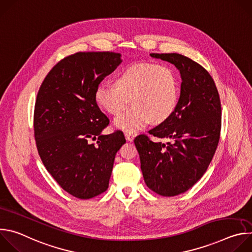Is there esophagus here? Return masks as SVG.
Returning <instances> with one entry per match:
<instances>
[{
	"instance_id": "1",
	"label": "esophagus",
	"mask_w": 252,
	"mask_h": 252,
	"mask_svg": "<svg viewBox=\"0 0 252 252\" xmlns=\"http://www.w3.org/2000/svg\"><path fill=\"white\" fill-rule=\"evenodd\" d=\"M125 136H126V138L127 141H132L133 138H134V136H135V134H134L133 132H130V131H126V132H125Z\"/></svg>"
}]
</instances>
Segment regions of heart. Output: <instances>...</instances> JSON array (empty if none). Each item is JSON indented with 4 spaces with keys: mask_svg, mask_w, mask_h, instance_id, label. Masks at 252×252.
<instances>
[{
    "mask_svg": "<svg viewBox=\"0 0 252 252\" xmlns=\"http://www.w3.org/2000/svg\"><path fill=\"white\" fill-rule=\"evenodd\" d=\"M116 86L101 84L94 94L96 103L112 116H120L115 126L126 131H135L150 122L158 125L174 112L178 99V81L167 65L152 63H134L117 77Z\"/></svg>",
    "mask_w": 252,
    "mask_h": 252,
    "instance_id": "b5f03b06",
    "label": "heart"
}]
</instances>
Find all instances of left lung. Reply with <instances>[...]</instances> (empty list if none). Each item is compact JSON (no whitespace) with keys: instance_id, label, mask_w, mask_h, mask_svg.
<instances>
[{"instance_id":"1","label":"left lung","mask_w":252,"mask_h":252,"mask_svg":"<svg viewBox=\"0 0 252 252\" xmlns=\"http://www.w3.org/2000/svg\"><path fill=\"white\" fill-rule=\"evenodd\" d=\"M175 65L182 77L181 95L173 114L146 134L134 138L140 168L149 189L162 196L189 190L206 171L217 151L221 128L220 94L208 71L189 58L173 54H151Z\"/></svg>"}]
</instances>
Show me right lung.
Instances as JSON below:
<instances>
[{"label":"right lung","instance_id":"1","mask_svg":"<svg viewBox=\"0 0 252 252\" xmlns=\"http://www.w3.org/2000/svg\"><path fill=\"white\" fill-rule=\"evenodd\" d=\"M121 57L84 52L63 59L45 78L35 99L33 130L40 158L60 187L77 198L89 199L107 189L116 155L126 143L121 130L101 133L110 120L94 98Z\"/></svg>","mask_w":252,"mask_h":252}]
</instances>
